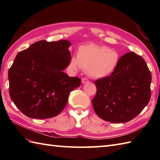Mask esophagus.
<instances>
[{
  "instance_id": "esophagus-1",
  "label": "esophagus",
  "mask_w": 160,
  "mask_h": 160,
  "mask_svg": "<svg viewBox=\"0 0 160 160\" xmlns=\"http://www.w3.org/2000/svg\"><path fill=\"white\" fill-rule=\"evenodd\" d=\"M82 82L83 84H85V83L89 82V80H88V79H87L86 78H83L82 79Z\"/></svg>"
}]
</instances>
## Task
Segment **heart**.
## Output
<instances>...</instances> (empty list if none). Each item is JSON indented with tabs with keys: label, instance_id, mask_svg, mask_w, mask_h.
Listing matches in <instances>:
<instances>
[{
	"label": "heart",
	"instance_id": "obj_1",
	"mask_svg": "<svg viewBox=\"0 0 160 160\" xmlns=\"http://www.w3.org/2000/svg\"><path fill=\"white\" fill-rule=\"evenodd\" d=\"M120 55L106 46L89 44L80 46L77 56H72L69 67L75 71L82 68L91 78L101 79L110 76L116 69Z\"/></svg>",
	"mask_w": 160,
	"mask_h": 160
}]
</instances>
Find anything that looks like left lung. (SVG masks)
Returning <instances> with one entry per match:
<instances>
[{
	"mask_svg": "<svg viewBox=\"0 0 160 160\" xmlns=\"http://www.w3.org/2000/svg\"><path fill=\"white\" fill-rule=\"evenodd\" d=\"M151 73L144 60L134 52L122 56L110 76L94 82L97 87L92 105L101 119L113 123L131 120L151 98Z\"/></svg>",
	"mask_w": 160,
	"mask_h": 160,
	"instance_id": "8db88e82",
	"label": "left lung"
}]
</instances>
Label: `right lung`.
I'll return each instance as SVG.
<instances>
[{
  "label": "right lung",
  "instance_id": "1",
  "mask_svg": "<svg viewBox=\"0 0 160 160\" xmlns=\"http://www.w3.org/2000/svg\"><path fill=\"white\" fill-rule=\"evenodd\" d=\"M71 43L40 40L19 52L8 72L9 96L26 116L36 119L61 113L71 91L81 84L63 72L69 64Z\"/></svg>",
  "mask_w": 160,
  "mask_h": 160
}]
</instances>
